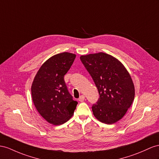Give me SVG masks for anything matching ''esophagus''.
<instances>
[{"instance_id":"esophagus-1","label":"esophagus","mask_w":159,"mask_h":159,"mask_svg":"<svg viewBox=\"0 0 159 159\" xmlns=\"http://www.w3.org/2000/svg\"><path fill=\"white\" fill-rule=\"evenodd\" d=\"M85 99V97H84V95H81L80 97H79V101H80V102H83V101H84V100Z\"/></svg>"}]
</instances>
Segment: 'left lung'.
<instances>
[{"label": "left lung", "instance_id": "obj_1", "mask_svg": "<svg viewBox=\"0 0 159 159\" xmlns=\"http://www.w3.org/2000/svg\"><path fill=\"white\" fill-rule=\"evenodd\" d=\"M80 59L100 95L92 106L93 115L102 123H116L125 116L135 96L129 72L120 60L103 52L83 55Z\"/></svg>", "mask_w": 159, "mask_h": 159}]
</instances>
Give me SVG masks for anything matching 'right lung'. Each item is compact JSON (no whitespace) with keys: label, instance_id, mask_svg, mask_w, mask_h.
<instances>
[{"label":"right lung","instance_id":"right-lung-1","mask_svg":"<svg viewBox=\"0 0 159 159\" xmlns=\"http://www.w3.org/2000/svg\"><path fill=\"white\" fill-rule=\"evenodd\" d=\"M76 54L62 52L50 57L39 69L31 84V97L39 114L53 125L71 118L76 107L64 76L70 68Z\"/></svg>","mask_w":159,"mask_h":159}]
</instances>
